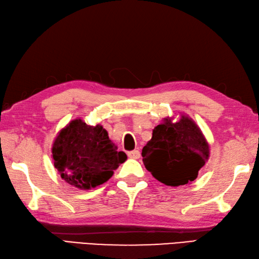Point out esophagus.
Listing matches in <instances>:
<instances>
[{"instance_id": "34e87169", "label": "esophagus", "mask_w": 259, "mask_h": 259, "mask_svg": "<svg viewBox=\"0 0 259 259\" xmlns=\"http://www.w3.org/2000/svg\"><path fill=\"white\" fill-rule=\"evenodd\" d=\"M127 156L132 159H138L141 156V153H140V150H132V151H128Z\"/></svg>"}]
</instances>
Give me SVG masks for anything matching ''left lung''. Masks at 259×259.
<instances>
[{
  "label": "left lung",
  "instance_id": "obj_1",
  "mask_svg": "<svg viewBox=\"0 0 259 259\" xmlns=\"http://www.w3.org/2000/svg\"><path fill=\"white\" fill-rule=\"evenodd\" d=\"M210 147L199 126L182 114L178 122L163 118L142 150L143 162L154 177L170 187L190 184L209 159Z\"/></svg>",
  "mask_w": 259,
  "mask_h": 259
}]
</instances>
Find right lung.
Instances as JSON below:
<instances>
[{
	"mask_svg": "<svg viewBox=\"0 0 259 259\" xmlns=\"http://www.w3.org/2000/svg\"><path fill=\"white\" fill-rule=\"evenodd\" d=\"M54 166L67 184L90 190L108 181L127 156L109 138L102 125L91 126L81 118L62 128L53 144Z\"/></svg>",
	"mask_w": 259,
	"mask_h": 259,
	"instance_id": "right-lung-1",
	"label": "right lung"
}]
</instances>
